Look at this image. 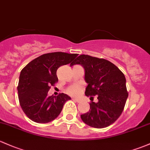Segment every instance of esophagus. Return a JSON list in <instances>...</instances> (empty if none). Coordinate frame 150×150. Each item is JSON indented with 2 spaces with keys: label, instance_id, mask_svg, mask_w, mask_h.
I'll return each mask as SVG.
<instances>
[{
  "label": "esophagus",
  "instance_id": "1",
  "mask_svg": "<svg viewBox=\"0 0 150 150\" xmlns=\"http://www.w3.org/2000/svg\"><path fill=\"white\" fill-rule=\"evenodd\" d=\"M73 99L74 101H76V102H80V99H76V98H73Z\"/></svg>",
  "mask_w": 150,
  "mask_h": 150
}]
</instances>
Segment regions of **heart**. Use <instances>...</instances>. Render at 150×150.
<instances>
[{"label": "heart", "mask_w": 150, "mask_h": 150, "mask_svg": "<svg viewBox=\"0 0 150 150\" xmlns=\"http://www.w3.org/2000/svg\"><path fill=\"white\" fill-rule=\"evenodd\" d=\"M67 91L69 94L72 95V96H78L81 93V87L79 85H73L68 88Z\"/></svg>", "instance_id": "heart-1"}]
</instances>
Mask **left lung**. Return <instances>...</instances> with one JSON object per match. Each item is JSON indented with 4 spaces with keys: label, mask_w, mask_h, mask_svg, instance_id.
Here are the masks:
<instances>
[{
    "label": "left lung",
    "mask_w": 150,
    "mask_h": 150,
    "mask_svg": "<svg viewBox=\"0 0 150 150\" xmlns=\"http://www.w3.org/2000/svg\"><path fill=\"white\" fill-rule=\"evenodd\" d=\"M79 64L85 71L87 83L85 95L97 96L98 101L90 103V109L81 114L85 124L94 128H104L120 117L125 108L128 93L125 75L114 64L104 59L82 54L71 67Z\"/></svg>",
    "instance_id": "obj_1"
}]
</instances>
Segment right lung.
Returning a JSON list of instances; mask_svg holds the SVG:
<instances>
[{
	"mask_svg": "<svg viewBox=\"0 0 150 150\" xmlns=\"http://www.w3.org/2000/svg\"><path fill=\"white\" fill-rule=\"evenodd\" d=\"M77 54L54 52L45 54L28 63L21 71L18 94L20 105L25 115L37 123H48L54 120L62 112L67 94L48 96V91L56 82L57 69L70 64Z\"/></svg>",
	"mask_w": 150,
	"mask_h": 150,
	"instance_id": "right-lung-1",
	"label": "right lung"
}]
</instances>
